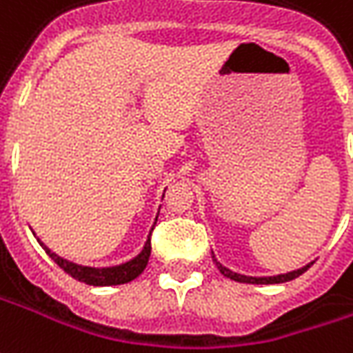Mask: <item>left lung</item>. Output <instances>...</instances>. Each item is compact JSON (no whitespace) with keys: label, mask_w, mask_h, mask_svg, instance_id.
Segmentation results:
<instances>
[{"label":"left lung","mask_w":353,"mask_h":353,"mask_svg":"<svg viewBox=\"0 0 353 353\" xmlns=\"http://www.w3.org/2000/svg\"><path fill=\"white\" fill-rule=\"evenodd\" d=\"M214 258V256H212ZM214 262H216V265H218V270L225 275V277H229V279L233 281H239V283H250V285H275V283H287V281H292L296 279V277H300L302 273H304L312 263H307V265H304V268H300V270L296 271H290V273H283V275H273V277H246V275H241V273H233L231 270H228V268H223L221 263L214 258Z\"/></svg>","instance_id":"1"}]
</instances>
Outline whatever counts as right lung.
I'll return each instance as SVG.
<instances>
[{
  "mask_svg": "<svg viewBox=\"0 0 353 353\" xmlns=\"http://www.w3.org/2000/svg\"><path fill=\"white\" fill-rule=\"evenodd\" d=\"M43 246V250L49 254V258L61 268L65 270L70 277L74 279L82 281L85 285H93V287H110V285H124V283H130L134 281L135 277H139L143 273V270L147 268L149 263V256H151V235L147 239V243L143 246V250L134 260L122 263V265H114V268H88V265H78V263H72L57 256L55 252H51L48 246L43 243H39Z\"/></svg>",
  "mask_w": 353,
  "mask_h": 353,
  "instance_id": "1",
  "label": "right lung"
}]
</instances>
